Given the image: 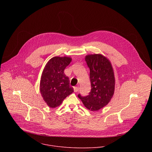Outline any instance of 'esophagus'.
<instances>
[{"instance_id":"34e87169","label":"esophagus","mask_w":152,"mask_h":152,"mask_svg":"<svg viewBox=\"0 0 152 152\" xmlns=\"http://www.w3.org/2000/svg\"><path fill=\"white\" fill-rule=\"evenodd\" d=\"M78 91H79V87H78V86H75V87H74V91L75 93L77 92Z\"/></svg>"}]
</instances>
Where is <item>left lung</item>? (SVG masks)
Segmentation results:
<instances>
[{"instance_id": "1", "label": "left lung", "mask_w": 152, "mask_h": 152, "mask_svg": "<svg viewBox=\"0 0 152 152\" xmlns=\"http://www.w3.org/2000/svg\"><path fill=\"white\" fill-rule=\"evenodd\" d=\"M90 68L91 90L89 95L78 97L83 105L91 111L100 110L111 101L115 90V76L110 61L101 54H91L85 56Z\"/></svg>"}]
</instances>
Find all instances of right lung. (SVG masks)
<instances>
[{
	"label": "right lung",
	"instance_id": "right-lung-1",
	"mask_svg": "<svg viewBox=\"0 0 152 152\" xmlns=\"http://www.w3.org/2000/svg\"><path fill=\"white\" fill-rule=\"evenodd\" d=\"M72 58L55 56L46 64L42 71L39 90L48 106L55 108L73 91L70 86L69 77L64 74V69L70 64Z\"/></svg>",
	"mask_w": 152,
	"mask_h": 152
}]
</instances>
